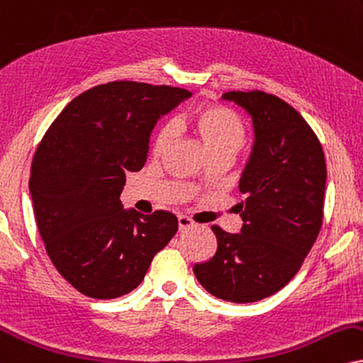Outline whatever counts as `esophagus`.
<instances>
[{
	"label": "esophagus",
	"instance_id": "obj_1",
	"mask_svg": "<svg viewBox=\"0 0 363 363\" xmlns=\"http://www.w3.org/2000/svg\"><path fill=\"white\" fill-rule=\"evenodd\" d=\"M194 225H195V222L191 220L190 217H186V216L178 217V229H180V230H189Z\"/></svg>",
	"mask_w": 363,
	"mask_h": 363
}]
</instances>
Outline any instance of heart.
I'll return each instance as SVG.
<instances>
[{
  "mask_svg": "<svg viewBox=\"0 0 363 363\" xmlns=\"http://www.w3.org/2000/svg\"><path fill=\"white\" fill-rule=\"evenodd\" d=\"M191 131L202 141L210 158L227 156L232 158L245 145L247 129L242 118L230 107L220 104H205L190 114L186 119ZM174 131L167 124L160 129L153 143V153L163 156L173 145Z\"/></svg>",
  "mask_w": 363,
  "mask_h": 363,
  "instance_id": "1",
  "label": "heart"
}]
</instances>
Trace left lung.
Segmentation results:
<instances>
[{
    "instance_id": "8db88e82",
    "label": "left lung",
    "mask_w": 363,
    "mask_h": 363,
    "mask_svg": "<svg viewBox=\"0 0 363 363\" xmlns=\"http://www.w3.org/2000/svg\"><path fill=\"white\" fill-rule=\"evenodd\" d=\"M252 116L256 145L240 178L244 202L235 205L244 225L229 234L212 225L217 250L195 264L200 284L216 298L254 303L296 276L323 223L326 163L321 143L288 102L264 91H232Z\"/></svg>"
}]
</instances>
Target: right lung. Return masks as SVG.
Listing matches in <instances>:
<instances>
[{"label": "right lung", "mask_w": 363, "mask_h": 363, "mask_svg": "<svg viewBox=\"0 0 363 363\" xmlns=\"http://www.w3.org/2000/svg\"><path fill=\"white\" fill-rule=\"evenodd\" d=\"M190 91L114 80L65 106L35 151L30 191L48 257L65 281L94 299L141 284L178 230L168 210L143 216L119 196L128 172L146 163L150 134Z\"/></svg>", "instance_id": "1"}]
</instances>
